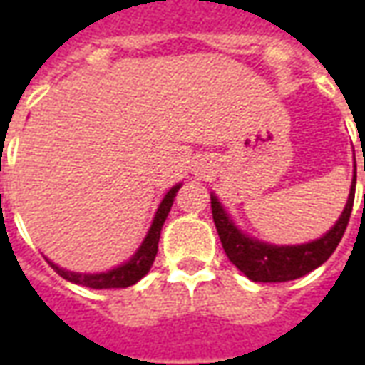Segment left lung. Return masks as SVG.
Segmentation results:
<instances>
[{
	"mask_svg": "<svg viewBox=\"0 0 365 365\" xmlns=\"http://www.w3.org/2000/svg\"><path fill=\"white\" fill-rule=\"evenodd\" d=\"M354 195H356V168H354L352 187H350V195H348V203H346L342 217L324 237L301 246H272L246 237L232 225L229 215L225 213V209L215 195L211 197V213H213L215 227H217L229 260L248 279L262 283H282L297 279L301 275L313 272L332 256L338 242L344 237V230L350 221Z\"/></svg>",
	"mask_w": 365,
	"mask_h": 365,
	"instance_id": "obj_1",
	"label": "left lung"
}]
</instances>
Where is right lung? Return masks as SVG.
<instances>
[{
    "label": "right lung",
    "instance_id": "add662e5",
    "mask_svg": "<svg viewBox=\"0 0 365 365\" xmlns=\"http://www.w3.org/2000/svg\"><path fill=\"white\" fill-rule=\"evenodd\" d=\"M180 190V185H174L172 190L168 191L166 197L162 199L158 211H156V217H154V222H152L148 235L144 238L143 246L138 248V252L119 268L111 269V272H105V274H74V272H66V269H60L58 266H54L52 262H48L52 268L58 272V275H62L64 279L72 283H78V285H86V287H91V289H115V287H128V285H135L138 279H143L144 275L148 274V269L154 264V258L158 254V240H160V230H162V225L166 221L168 213L172 209V203H174L175 193Z\"/></svg>",
    "mask_w": 365,
    "mask_h": 365
}]
</instances>
